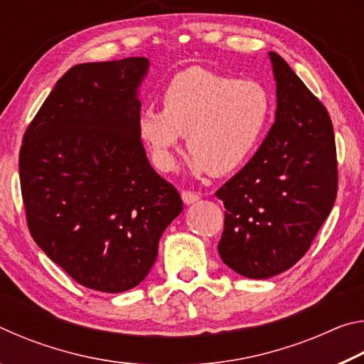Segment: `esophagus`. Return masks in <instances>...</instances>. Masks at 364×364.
Instances as JSON below:
<instances>
[{
    "mask_svg": "<svg viewBox=\"0 0 364 364\" xmlns=\"http://www.w3.org/2000/svg\"><path fill=\"white\" fill-rule=\"evenodd\" d=\"M181 197H183V202L184 204H194V202H197L200 199V196L197 194V193H194V191H188V189H184L183 193H181Z\"/></svg>",
    "mask_w": 364,
    "mask_h": 364,
    "instance_id": "esophagus-1",
    "label": "esophagus"
}]
</instances>
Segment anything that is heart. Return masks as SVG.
Returning a JSON list of instances; mask_svg holds the SVG:
<instances>
[{
	"mask_svg": "<svg viewBox=\"0 0 364 364\" xmlns=\"http://www.w3.org/2000/svg\"><path fill=\"white\" fill-rule=\"evenodd\" d=\"M271 114V96L254 78H234L200 65L168 80L162 110L147 107L138 133L156 167L170 171L183 134L199 173L228 175L241 168L260 144Z\"/></svg>",
	"mask_w": 364,
	"mask_h": 364,
	"instance_id": "b5f03b06",
	"label": "heart"
}]
</instances>
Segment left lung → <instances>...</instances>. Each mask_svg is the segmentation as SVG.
I'll return each mask as SVG.
<instances>
[{
	"mask_svg": "<svg viewBox=\"0 0 364 364\" xmlns=\"http://www.w3.org/2000/svg\"><path fill=\"white\" fill-rule=\"evenodd\" d=\"M278 109L250 162L217 191L226 208L218 252L236 273L267 279L304 257L334 207V128L323 102L269 53Z\"/></svg>",
	"mask_w": 364,
	"mask_h": 364,
	"instance_id": "obj_1",
	"label": "left lung"
}]
</instances>
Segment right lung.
<instances>
[{"label":"right lung","instance_id":"right-lung-1","mask_svg":"<svg viewBox=\"0 0 364 364\" xmlns=\"http://www.w3.org/2000/svg\"><path fill=\"white\" fill-rule=\"evenodd\" d=\"M146 58L73 65L23 133L19 152L28 231L88 289L138 286L159 239L183 210L178 189L151 167L138 133Z\"/></svg>","mask_w":364,"mask_h":364}]
</instances>
